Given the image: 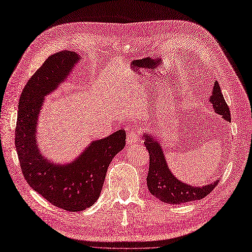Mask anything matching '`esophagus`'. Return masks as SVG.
I'll return each mask as SVG.
<instances>
[{
    "instance_id": "1",
    "label": "esophagus",
    "mask_w": 252,
    "mask_h": 252,
    "mask_svg": "<svg viewBox=\"0 0 252 252\" xmlns=\"http://www.w3.org/2000/svg\"><path fill=\"white\" fill-rule=\"evenodd\" d=\"M139 135H138V131L135 127H132L129 129V132L127 134V139H126V143L127 144H134L137 143L139 141Z\"/></svg>"
}]
</instances>
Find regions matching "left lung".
Here are the masks:
<instances>
[{
  "mask_svg": "<svg viewBox=\"0 0 252 252\" xmlns=\"http://www.w3.org/2000/svg\"><path fill=\"white\" fill-rule=\"evenodd\" d=\"M210 102L217 114L230 123L229 108L223 97L217 81L214 84ZM143 139L146 150L150 154V169H148L146 178L147 188L155 197L166 203L181 204L188 201L199 200L215 189L219 180L202 187L201 186L195 187L176 179L167 165L160 142L154 138L153 135L146 133H144Z\"/></svg>",
  "mask_w": 252,
  "mask_h": 252,
  "instance_id": "1",
  "label": "left lung"
}]
</instances>
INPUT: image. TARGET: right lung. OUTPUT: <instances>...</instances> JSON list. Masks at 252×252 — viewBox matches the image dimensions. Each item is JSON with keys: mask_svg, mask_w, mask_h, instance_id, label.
Masks as SVG:
<instances>
[{"mask_svg": "<svg viewBox=\"0 0 252 252\" xmlns=\"http://www.w3.org/2000/svg\"><path fill=\"white\" fill-rule=\"evenodd\" d=\"M80 59L76 52L62 51L43 62L22 92L15 127V147L27 183L55 207L69 212L90 208L97 200L108 166L126 145V132L118 129L92 141L68 164L52 163L39 152L36 129L44 96L67 79Z\"/></svg>", "mask_w": 252, "mask_h": 252, "instance_id": "right-lung-1", "label": "right lung"}]
</instances>
